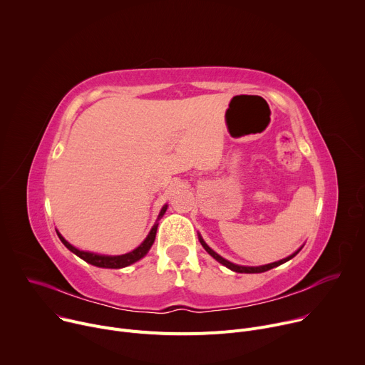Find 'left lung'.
<instances>
[{
	"label": "left lung",
	"instance_id": "1",
	"mask_svg": "<svg viewBox=\"0 0 365 365\" xmlns=\"http://www.w3.org/2000/svg\"><path fill=\"white\" fill-rule=\"evenodd\" d=\"M197 238H199V241H200V244H202V247L206 250V252L210 254V255H212L218 263H221L222 266H225L227 269H230V270H232V272H235V273H264V272H267V270H272V269H274V267H279L280 264H283V263H286V262H289V259H292L302 248H303V245L299 248V250H296L293 254H290L289 257H286V258H282V259H279V262H274V263H270V264H264V266H255V267H251V266H240V264H234V263H231V262H228V259H225L224 257H221L218 252H215L210 245H207L205 241H203V238L200 237V234H197Z\"/></svg>",
	"mask_w": 365,
	"mask_h": 365
}]
</instances>
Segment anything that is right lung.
<instances>
[{"label":"right lung","mask_w":365,"mask_h":365,"mask_svg":"<svg viewBox=\"0 0 365 365\" xmlns=\"http://www.w3.org/2000/svg\"><path fill=\"white\" fill-rule=\"evenodd\" d=\"M166 210H168V205H163L162 211H160V214H159V217H158V221H155L154 225L151 227V230H150L148 235L145 237V240H144L137 248H134L133 251L125 252V254H121V255H106V254H96V252L79 250V248L73 247L71 242H68V241L62 237V234H61L58 230H56V232H58L61 241L63 242V245H65L69 251H72L73 254H76L79 258H82L83 262L92 264V266H96V267H102V269H123V267H127V266H130V264L137 263L138 259H141V258L148 252V250L151 248V245H153V242H154V240H155V232H158L159 220L165 215Z\"/></svg>","instance_id":"obj_1"}]
</instances>
